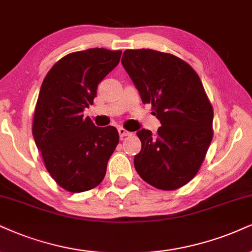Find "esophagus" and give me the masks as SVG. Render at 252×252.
I'll list each match as a JSON object with an SVG mask.
<instances>
[{"label":"esophagus","instance_id":"34e87169","mask_svg":"<svg viewBox=\"0 0 252 252\" xmlns=\"http://www.w3.org/2000/svg\"><path fill=\"white\" fill-rule=\"evenodd\" d=\"M118 132H119V135H120V138H121V139H123L124 136H128V135H131V134H132L131 132L126 131L125 128H121V127H120V128H118Z\"/></svg>","mask_w":252,"mask_h":252}]
</instances>
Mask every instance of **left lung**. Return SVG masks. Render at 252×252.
Here are the masks:
<instances>
[{
  "label": "left lung",
  "mask_w": 252,
  "mask_h": 252,
  "mask_svg": "<svg viewBox=\"0 0 252 252\" xmlns=\"http://www.w3.org/2000/svg\"><path fill=\"white\" fill-rule=\"evenodd\" d=\"M121 63L161 123L155 135L136 132V172L158 189L181 188L200 170L214 135V110L200 77L181 58L151 49L124 51Z\"/></svg>",
  "instance_id": "obj_1"
}]
</instances>
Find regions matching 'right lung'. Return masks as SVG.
<instances>
[{"label":"right lung","instance_id":"obj_1","mask_svg":"<svg viewBox=\"0 0 252 252\" xmlns=\"http://www.w3.org/2000/svg\"><path fill=\"white\" fill-rule=\"evenodd\" d=\"M120 56V50L104 48L72 52L51 67L40 86L32 135L46 170L70 192L97 187L119 142L116 127H97L83 111Z\"/></svg>","mask_w":252,"mask_h":252}]
</instances>
